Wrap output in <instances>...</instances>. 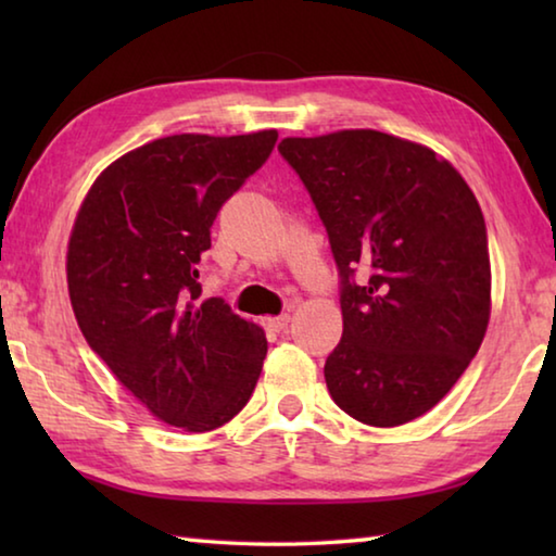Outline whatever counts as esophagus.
<instances>
[{
  "label": "esophagus",
  "instance_id": "obj_1",
  "mask_svg": "<svg viewBox=\"0 0 556 556\" xmlns=\"http://www.w3.org/2000/svg\"><path fill=\"white\" fill-rule=\"evenodd\" d=\"M289 314H281V316H267L265 318V326H267V331H275V333H279V331H285V328L289 326Z\"/></svg>",
  "mask_w": 556,
  "mask_h": 556
}]
</instances>
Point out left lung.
I'll return each mask as SVG.
<instances>
[{
  "label": "left lung",
  "instance_id": "obj_1",
  "mask_svg": "<svg viewBox=\"0 0 556 556\" xmlns=\"http://www.w3.org/2000/svg\"><path fill=\"white\" fill-rule=\"evenodd\" d=\"M279 152L312 193L341 271L328 392L363 425H407L446 397L491 321L481 205L434 149L378 129L287 137Z\"/></svg>",
  "mask_w": 556,
  "mask_h": 556
}]
</instances>
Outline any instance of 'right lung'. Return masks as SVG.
<instances>
[{"instance_id": "right-lung-1", "label": "right lung", "mask_w": 556, "mask_h": 556, "mask_svg": "<svg viewBox=\"0 0 556 556\" xmlns=\"http://www.w3.org/2000/svg\"><path fill=\"white\" fill-rule=\"evenodd\" d=\"M275 142L277 129L154 139L115 159L75 215L73 314L122 388L164 425L195 434L228 425L260 380L265 331L223 299L199 301V262L220 205Z\"/></svg>"}]
</instances>
